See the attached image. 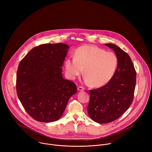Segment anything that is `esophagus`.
<instances>
[{
	"instance_id": "34e87169",
	"label": "esophagus",
	"mask_w": 152,
	"mask_h": 152,
	"mask_svg": "<svg viewBox=\"0 0 152 152\" xmlns=\"http://www.w3.org/2000/svg\"><path fill=\"white\" fill-rule=\"evenodd\" d=\"M85 90V88L83 87H82V86H79L77 87V90L78 91H83Z\"/></svg>"
}]
</instances>
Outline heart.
<instances>
[{
    "mask_svg": "<svg viewBox=\"0 0 152 152\" xmlns=\"http://www.w3.org/2000/svg\"><path fill=\"white\" fill-rule=\"evenodd\" d=\"M118 65L116 55L91 45L77 48L74 57L65 61L68 76L74 79L83 72L85 80L94 87H100L109 82L113 77Z\"/></svg>",
    "mask_w": 152,
    "mask_h": 152,
    "instance_id": "heart-1",
    "label": "heart"
}]
</instances>
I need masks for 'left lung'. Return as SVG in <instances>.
I'll return each instance as SVG.
<instances>
[{
  "label": "left lung",
  "instance_id": "1",
  "mask_svg": "<svg viewBox=\"0 0 152 152\" xmlns=\"http://www.w3.org/2000/svg\"><path fill=\"white\" fill-rule=\"evenodd\" d=\"M105 45L115 52L117 69L109 82L90 91L87 107L90 118L100 124L117 120L127 110L134 99L137 76L132 61L127 53L116 45Z\"/></svg>",
  "mask_w": 152,
  "mask_h": 152
}]
</instances>
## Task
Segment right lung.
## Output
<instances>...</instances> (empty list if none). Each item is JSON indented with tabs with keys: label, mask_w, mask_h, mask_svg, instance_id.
<instances>
[{
	"label": "right lung",
	"mask_w": 152,
	"mask_h": 152,
	"mask_svg": "<svg viewBox=\"0 0 152 152\" xmlns=\"http://www.w3.org/2000/svg\"><path fill=\"white\" fill-rule=\"evenodd\" d=\"M69 46L45 44L33 48L19 63L16 79L18 97L34 120L49 123L61 117L76 85L62 77V66Z\"/></svg>",
	"instance_id": "right-lung-1"
}]
</instances>
